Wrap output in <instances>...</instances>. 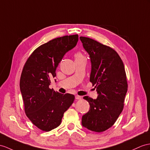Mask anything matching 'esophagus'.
<instances>
[{"mask_svg":"<svg viewBox=\"0 0 150 150\" xmlns=\"http://www.w3.org/2000/svg\"><path fill=\"white\" fill-rule=\"evenodd\" d=\"M75 98H76V99H77V100H80L81 98V97L79 96H76Z\"/></svg>","mask_w":150,"mask_h":150,"instance_id":"esophagus-1","label":"esophagus"}]
</instances>
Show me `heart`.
I'll list each match as a JSON object with an SVG mask.
<instances>
[{
    "label": "heart",
    "mask_w": 150,
    "mask_h": 150,
    "mask_svg": "<svg viewBox=\"0 0 150 150\" xmlns=\"http://www.w3.org/2000/svg\"><path fill=\"white\" fill-rule=\"evenodd\" d=\"M83 55L81 53H77L75 54V58L76 59V58H83Z\"/></svg>",
    "instance_id": "1"
}]
</instances>
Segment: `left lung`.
I'll use <instances>...</instances> for the list:
<instances>
[{
    "instance_id": "8db88e82",
    "label": "left lung",
    "mask_w": 150,
    "mask_h": 150,
    "mask_svg": "<svg viewBox=\"0 0 150 150\" xmlns=\"http://www.w3.org/2000/svg\"><path fill=\"white\" fill-rule=\"evenodd\" d=\"M79 39L90 56V81L98 94L96 99L83 97L90 108L82 116L81 124L91 131L101 132L113 125L123 110L128 88L125 67L111 47L88 38Z\"/></svg>"
}]
</instances>
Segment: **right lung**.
Listing matches in <instances>:
<instances>
[{
  "instance_id": "right-lung-1",
  "label": "right lung",
  "mask_w": 150,
  "mask_h": 150,
  "mask_svg": "<svg viewBox=\"0 0 150 150\" xmlns=\"http://www.w3.org/2000/svg\"><path fill=\"white\" fill-rule=\"evenodd\" d=\"M78 41V34L51 40L34 50L24 65L20 88L25 111L32 123L43 131L59 126L64 113L74 102V95L56 92L49 86L65 54Z\"/></svg>"
}]
</instances>
